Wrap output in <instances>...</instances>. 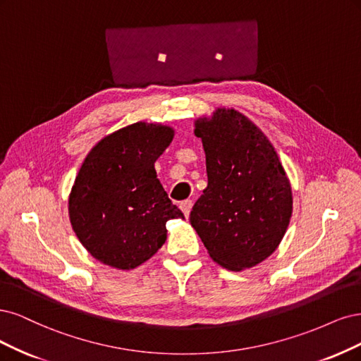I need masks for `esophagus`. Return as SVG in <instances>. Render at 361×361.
<instances>
[{"label":"esophagus","mask_w":361,"mask_h":361,"mask_svg":"<svg viewBox=\"0 0 361 361\" xmlns=\"http://www.w3.org/2000/svg\"><path fill=\"white\" fill-rule=\"evenodd\" d=\"M192 207H193V202H192L190 200L183 201V202L180 204V208L183 210V213H184L185 217H189V214H190V212H192Z\"/></svg>","instance_id":"esophagus-1"}]
</instances>
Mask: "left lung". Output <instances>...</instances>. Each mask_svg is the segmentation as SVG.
<instances>
[{
  "label": "left lung",
  "instance_id": "1",
  "mask_svg": "<svg viewBox=\"0 0 361 361\" xmlns=\"http://www.w3.org/2000/svg\"><path fill=\"white\" fill-rule=\"evenodd\" d=\"M208 184L190 225L210 258L231 271L258 265L279 247L293 216V190L274 147L234 108L195 121Z\"/></svg>",
  "mask_w": 361,
  "mask_h": 361
}]
</instances>
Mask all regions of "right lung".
<instances>
[{"mask_svg": "<svg viewBox=\"0 0 361 361\" xmlns=\"http://www.w3.org/2000/svg\"><path fill=\"white\" fill-rule=\"evenodd\" d=\"M176 130L137 121L91 148L71 195L68 217L80 244L104 265L132 270L166 241V222L184 219L160 184L156 160Z\"/></svg>", "mask_w": 361, "mask_h": 361, "instance_id": "obj_1", "label": "right lung"}]
</instances>
